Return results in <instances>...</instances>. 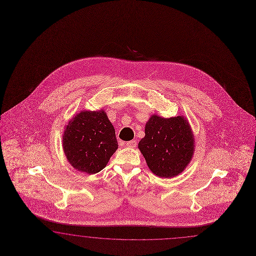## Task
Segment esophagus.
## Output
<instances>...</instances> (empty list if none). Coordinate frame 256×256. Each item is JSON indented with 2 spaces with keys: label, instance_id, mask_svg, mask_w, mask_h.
<instances>
[{
  "label": "esophagus",
  "instance_id": "34e87169",
  "mask_svg": "<svg viewBox=\"0 0 256 256\" xmlns=\"http://www.w3.org/2000/svg\"><path fill=\"white\" fill-rule=\"evenodd\" d=\"M126 147H128V148H135L136 146H137V142H136V140L128 142L126 144Z\"/></svg>",
  "mask_w": 256,
  "mask_h": 256
}]
</instances>
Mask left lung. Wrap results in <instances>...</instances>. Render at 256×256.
I'll list each match as a JSON object with an SVG mask.
<instances>
[{
  "mask_svg": "<svg viewBox=\"0 0 256 256\" xmlns=\"http://www.w3.org/2000/svg\"><path fill=\"white\" fill-rule=\"evenodd\" d=\"M138 147L152 172L165 178L180 174L191 161L194 150L191 128L180 116H152L146 126V137L140 140Z\"/></svg>",
  "mask_w": 256,
  "mask_h": 256,
  "instance_id": "obj_1",
  "label": "left lung"
}]
</instances>
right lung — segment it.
I'll use <instances>...</instances> for the list:
<instances>
[{"instance_id":"obj_1","label":"right lung","mask_w":256,"mask_h":256,"mask_svg":"<svg viewBox=\"0 0 256 256\" xmlns=\"http://www.w3.org/2000/svg\"><path fill=\"white\" fill-rule=\"evenodd\" d=\"M62 142L70 164L90 174L104 170L118 148L114 128L104 110L76 114L66 126Z\"/></svg>"}]
</instances>
